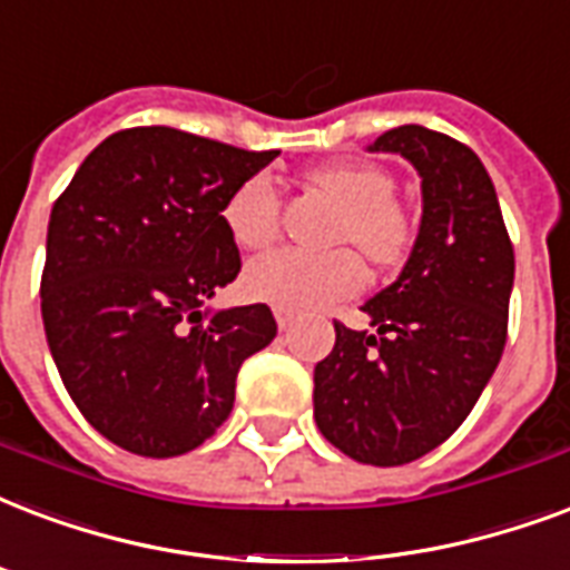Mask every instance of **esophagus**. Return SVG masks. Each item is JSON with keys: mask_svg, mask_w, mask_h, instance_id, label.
I'll return each mask as SVG.
<instances>
[{"mask_svg": "<svg viewBox=\"0 0 570 570\" xmlns=\"http://www.w3.org/2000/svg\"><path fill=\"white\" fill-rule=\"evenodd\" d=\"M275 320H277V325H281V328H289V325H293V320H295V314L289 311V307H275Z\"/></svg>", "mask_w": 570, "mask_h": 570, "instance_id": "esophagus-1", "label": "esophagus"}]
</instances>
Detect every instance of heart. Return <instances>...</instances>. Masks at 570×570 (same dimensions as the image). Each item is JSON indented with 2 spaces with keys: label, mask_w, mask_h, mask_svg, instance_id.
Returning a JSON list of instances; mask_svg holds the SVG:
<instances>
[{
  "label": "heart",
  "mask_w": 570,
  "mask_h": 570,
  "mask_svg": "<svg viewBox=\"0 0 570 570\" xmlns=\"http://www.w3.org/2000/svg\"><path fill=\"white\" fill-rule=\"evenodd\" d=\"M307 181L341 206L334 242H353L376 266L401 263L412 245V220L394 199V179L376 164H325ZM224 227L238 247L259 250L281 233V190L268 173L245 179L224 203ZM245 293L289 311H316L362 289L364 266L355 250L284 247L245 268Z\"/></svg>",
  "instance_id": "heart-1"
}]
</instances>
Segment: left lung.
<instances>
[{
  "instance_id": "left-lung-1",
  "label": "left lung",
  "mask_w": 570,
  "mask_h": 570,
  "mask_svg": "<svg viewBox=\"0 0 570 570\" xmlns=\"http://www.w3.org/2000/svg\"><path fill=\"white\" fill-rule=\"evenodd\" d=\"M371 151H397L419 169V238L401 277L364 302L376 332L334 323V350L314 371V419L346 458L403 466L449 440L497 371L514 247L469 146L401 125Z\"/></svg>"
}]
</instances>
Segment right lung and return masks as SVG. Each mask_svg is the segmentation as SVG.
<instances>
[{
  "mask_svg": "<svg viewBox=\"0 0 570 570\" xmlns=\"http://www.w3.org/2000/svg\"><path fill=\"white\" fill-rule=\"evenodd\" d=\"M275 158L128 128L89 151L53 203L43 332L82 419L119 449L179 458L203 445L233 412L242 362L275 341L266 304L203 307L242 268L224 203Z\"/></svg>",
  "mask_w": 570,
  "mask_h": 570,
  "instance_id": "right-lung-1",
  "label": "right lung"
}]
</instances>
